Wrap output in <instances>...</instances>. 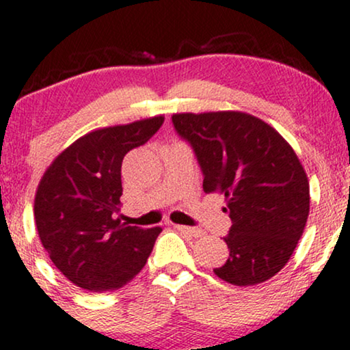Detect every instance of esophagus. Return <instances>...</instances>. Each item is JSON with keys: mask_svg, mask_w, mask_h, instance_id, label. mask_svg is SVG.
Returning a JSON list of instances; mask_svg holds the SVG:
<instances>
[{"mask_svg": "<svg viewBox=\"0 0 350 350\" xmlns=\"http://www.w3.org/2000/svg\"><path fill=\"white\" fill-rule=\"evenodd\" d=\"M174 228L180 234H186L189 237H196V239H199V237L204 235L202 230H199V228H194V227H186V226H174Z\"/></svg>", "mask_w": 350, "mask_h": 350, "instance_id": "1", "label": "esophagus"}]
</instances>
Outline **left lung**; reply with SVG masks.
<instances>
[{
  "label": "left lung",
  "instance_id": "obj_1",
  "mask_svg": "<svg viewBox=\"0 0 350 350\" xmlns=\"http://www.w3.org/2000/svg\"><path fill=\"white\" fill-rule=\"evenodd\" d=\"M176 131L194 148L204 192L226 196L232 227L220 280L253 286L291 258L309 215V180L291 144L245 111L174 113Z\"/></svg>",
  "mask_w": 350,
  "mask_h": 350
}]
</instances>
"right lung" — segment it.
I'll return each mask as SVG.
<instances>
[{"instance_id": "1", "label": "right lung", "mask_w": 350, "mask_h": 350, "mask_svg": "<svg viewBox=\"0 0 350 350\" xmlns=\"http://www.w3.org/2000/svg\"><path fill=\"white\" fill-rule=\"evenodd\" d=\"M164 116L100 128L55 156L39 180L34 220L55 268L82 290L110 293L142 271L161 227L115 219L122 207V163L161 128Z\"/></svg>"}]
</instances>
